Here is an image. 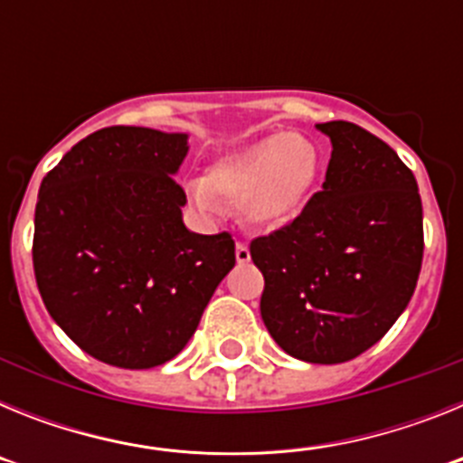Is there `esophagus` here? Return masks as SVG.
<instances>
[{
    "mask_svg": "<svg viewBox=\"0 0 463 463\" xmlns=\"http://www.w3.org/2000/svg\"><path fill=\"white\" fill-rule=\"evenodd\" d=\"M236 261H239V264H248V261H250V248H248V245L245 243H236Z\"/></svg>",
    "mask_w": 463,
    "mask_h": 463,
    "instance_id": "1",
    "label": "esophagus"
}]
</instances>
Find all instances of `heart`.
<instances>
[{
  "label": "heart",
  "mask_w": 463,
  "mask_h": 463,
  "mask_svg": "<svg viewBox=\"0 0 463 463\" xmlns=\"http://www.w3.org/2000/svg\"><path fill=\"white\" fill-rule=\"evenodd\" d=\"M322 148L301 132H273L215 159L206 178L187 185L192 203L215 213L220 199L239 203L255 227H282L304 213L322 171Z\"/></svg>",
  "instance_id": "b5f03b06"
}]
</instances>
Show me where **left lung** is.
I'll list each match as a JSON object with an SVG mask.
<instances>
[{
    "label": "left lung",
    "mask_w": 463,
    "mask_h": 463,
    "mask_svg": "<svg viewBox=\"0 0 463 463\" xmlns=\"http://www.w3.org/2000/svg\"><path fill=\"white\" fill-rule=\"evenodd\" d=\"M331 138L322 190L288 227L250 243L264 273L260 310L273 341L310 364H341L380 341L422 269V199L399 155L353 122Z\"/></svg>",
    "instance_id": "1"
}]
</instances>
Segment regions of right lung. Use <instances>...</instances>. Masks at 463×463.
Returning <instances> with one entry per match:
<instances>
[{"label":"right lung","instance_id":"obj_1","mask_svg":"<svg viewBox=\"0 0 463 463\" xmlns=\"http://www.w3.org/2000/svg\"><path fill=\"white\" fill-rule=\"evenodd\" d=\"M187 134L106 127L43 178L34 276L52 320L80 350L120 369L181 353L236 264L234 239L194 234L174 175Z\"/></svg>","mask_w":463,"mask_h":463}]
</instances>
